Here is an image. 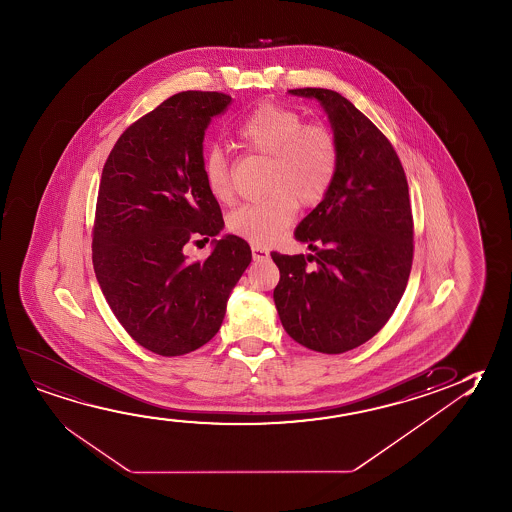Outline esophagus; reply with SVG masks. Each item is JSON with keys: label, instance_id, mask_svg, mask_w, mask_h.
I'll return each instance as SVG.
<instances>
[{"label": "esophagus", "instance_id": "esophagus-1", "mask_svg": "<svg viewBox=\"0 0 512 512\" xmlns=\"http://www.w3.org/2000/svg\"><path fill=\"white\" fill-rule=\"evenodd\" d=\"M252 255L255 260L268 259L269 252L266 248H262V246H257V244H252Z\"/></svg>", "mask_w": 512, "mask_h": 512}]
</instances>
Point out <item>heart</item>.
Wrapping results in <instances>:
<instances>
[{
  "label": "heart",
  "mask_w": 512,
  "mask_h": 512,
  "mask_svg": "<svg viewBox=\"0 0 512 512\" xmlns=\"http://www.w3.org/2000/svg\"><path fill=\"white\" fill-rule=\"evenodd\" d=\"M236 138L246 149L268 156L269 193L228 214V230L253 244L273 243L291 225L296 205L314 207L328 195L339 168V145L328 127L305 124L298 111L278 104L255 108L239 122ZM202 175L213 198L232 200L223 150H207Z\"/></svg>",
  "instance_id": "b5f03b06"
}]
</instances>
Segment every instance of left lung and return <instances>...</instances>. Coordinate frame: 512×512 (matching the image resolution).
I'll list each match as a JSON object with an SVG mask.
<instances>
[{
	"label": "left lung",
	"mask_w": 512,
	"mask_h": 512,
	"mask_svg": "<svg viewBox=\"0 0 512 512\" xmlns=\"http://www.w3.org/2000/svg\"><path fill=\"white\" fill-rule=\"evenodd\" d=\"M330 118L339 168L328 195L294 236L314 253H271L276 310L289 337L340 354L378 333L399 305L413 262L408 181L392 143L339 92L296 88Z\"/></svg>",
	"instance_id": "1"
}]
</instances>
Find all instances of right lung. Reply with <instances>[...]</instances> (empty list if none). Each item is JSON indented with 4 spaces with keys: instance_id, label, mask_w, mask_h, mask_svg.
Listing matches in <instances>:
<instances>
[{
    "instance_id": "1",
    "label": "right lung",
    "mask_w": 512,
    "mask_h": 512,
    "mask_svg": "<svg viewBox=\"0 0 512 512\" xmlns=\"http://www.w3.org/2000/svg\"><path fill=\"white\" fill-rule=\"evenodd\" d=\"M232 97L188 90L120 134L103 168L92 260L118 323L140 346L181 356L220 330L228 296L252 262L241 237L214 239L205 260L184 253L218 236L223 218L202 175L204 134Z\"/></svg>"
}]
</instances>
